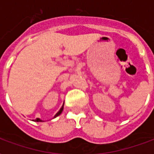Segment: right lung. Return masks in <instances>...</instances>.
<instances>
[{
  "label": "right lung",
  "mask_w": 154,
  "mask_h": 154,
  "mask_svg": "<svg viewBox=\"0 0 154 154\" xmlns=\"http://www.w3.org/2000/svg\"><path fill=\"white\" fill-rule=\"evenodd\" d=\"M63 109H64V105H62V107L60 108V110H59V111H58V112H57V113H56V115H55V116H54V118H55V117H57V116H59V115H60V113H61V112H62V111H63ZM34 122H43V121H42V120H41V119H40V118H37V119H36V120H34Z\"/></svg>",
  "instance_id": "right-lung-1"
}]
</instances>
